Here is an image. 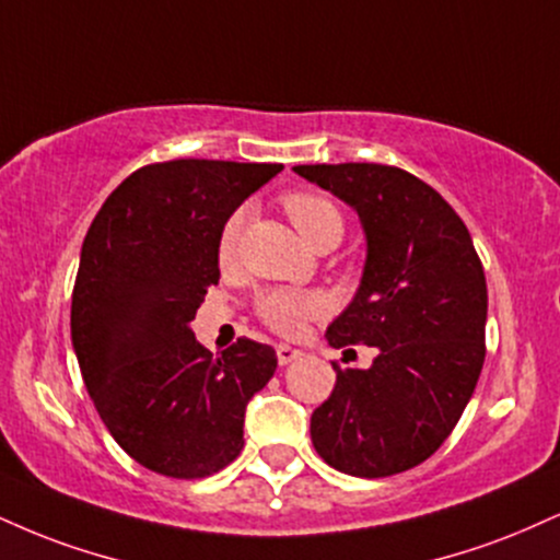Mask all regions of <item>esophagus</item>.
Instances as JSON below:
<instances>
[{"mask_svg": "<svg viewBox=\"0 0 560 560\" xmlns=\"http://www.w3.org/2000/svg\"><path fill=\"white\" fill-rule=\"evenodd\" d=\"M276 357H279V365H289V362L300 360L302 352H300V349L289 347V345H279V347H276Z\"/></svg>", "mask_w": 560, "mask_h": 560, "instance_id": "34e87169", "label": "esophagus"}]
</instances>
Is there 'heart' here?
<instances>
[{
  "label": "heart",
  "instance_id": "obj_1",
  "mask_svg": "<svg viewBox=\"0 0 560 560\" xmlns=\"http://www.w3.org/2000/svg\"><path fill=\"white\" fill-rule=\"evenodd\" d=\"M284 211L292 221L300 237L307 242L310 247H318L326 240H341L345 232V221H341V211L336 208L331 198L320 192H289L284 198ZM242 226H245V213L237 211L229 215L224 229L219 237V260L232 262L237 255V245L242 237ZM323 313V298L313 292H292V289H276L268 292L266 298L258 302V315L273 331L294 336L302 328L307 318Z\"/></svg>",
  "mask_w": 560,
  "mask_h": 560
}]
</instances>
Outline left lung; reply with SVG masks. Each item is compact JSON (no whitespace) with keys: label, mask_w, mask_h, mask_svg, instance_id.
<instances>
[{"label":"left lung","mask_w":560,"mask_h":560,"mask_svg":"<svg viewBox=\"0 0 560 560\" xmlns=\"http://www.w3.org/2000/svg\"><path fill=\"white\" fill-rule=\"evenodd\" d=\"M300 177L360 215L368 258L354 300L328 326L334 349L375 347L339 368L310 417L320 459L354 477L407 472L435 454L485 362L488 284L464 221L415 174L383 164H302Z\"/></svg>","instance_id":"obj_1"}]
</instances>
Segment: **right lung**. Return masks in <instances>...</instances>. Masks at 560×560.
<instances>
[{
  "label": "right lung",
  "instance_id": "add662e5",
  "mask_svg": "<svg viewBox=\"0 0 560 560\" xmlns=\"http://www.w3.org/2000/svg\"><path fill=\"white\" fill-rule=\"evenodd\" d=\"M281 164L177 159L132 172L93 219L72 289V347L114 441L151 472L198 480L240 456L247 401L276 352L213 357L190 323L219 284L226 219Z\"/></svg>",
  "mask_w": 560,
  "mask_h": 560
}]
</instances>
